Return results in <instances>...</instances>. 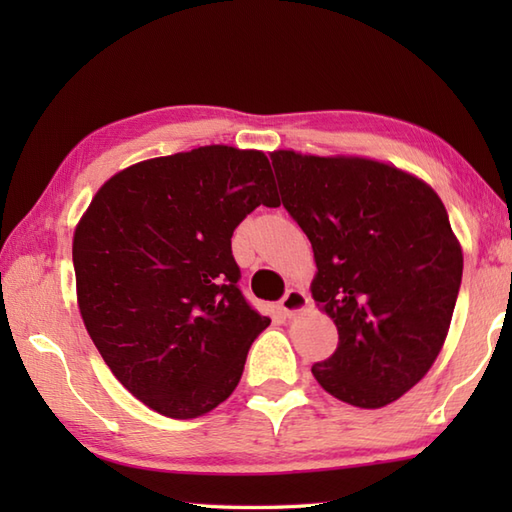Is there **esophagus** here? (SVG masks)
<instances>
[{"label": "esophagus", "instance_id": "34e87169", "mask_svg": "<svg viewBox=\"0 0 512 512\" xmlns=\"http://www.w3.org/2000/svg\"><path fill=\"white\" fill-rule=\"evenodd\" d=\"M310 306V297L306 295V290L301 288H290L286 292V297L279 301V310L286 314V317H295V314L303 312Z\"/></svg>", "mask_w": 512, "mask_h": 512}]
</instances>
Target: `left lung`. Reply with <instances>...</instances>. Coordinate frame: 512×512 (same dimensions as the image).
Returning <instances> with one entry per match:
<instances>
[{"instance_id": "8db88e82", "label": "left lung", "mask_w": 512, "mask_h": 512, "mask_svg": "<svg viewBox=\"0 0 512 512\" xmlns=\"http://www.w3.org/2000/svg\"><path fill=\"white\" fill-rule=\"evenodd\" d=\"M270 160L312 244V299L339 330L312 374L347 405L385 407L427 376L447 341L464 266L447 209L389 162L292 149Z\"/></svg>"}]
</instances>
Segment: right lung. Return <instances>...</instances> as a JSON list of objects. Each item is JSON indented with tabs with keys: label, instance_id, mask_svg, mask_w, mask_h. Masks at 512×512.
<instances>
[{
	"label": "right lung",
	"instance_id": "obj_1",
	"mask_svg": "<svg viewBox=\"0 0 512 512\" xmlns=\"http://www.w3.org/2000/svg\"><path fill=\"white\" fill-rule=\"evenodd\" d=\"M279 206L264 151L204 145L114 173L74 228L76 303L121 385L191 420L233 394L270 325L237 288L231 237Z\"/></svg>",
	"mask_w": 512,
	"mask_h": 512
}]
</instances>
